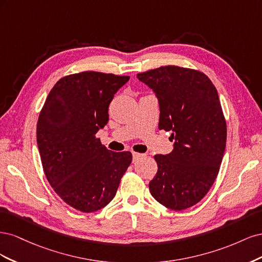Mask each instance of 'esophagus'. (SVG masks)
Wrapping results in <instances>:
<instances>
[{
	"label": "esophagus",
	"instance_id": "1",
	"mask_svg": "<svg viewBox=\"0 0 262 262\" xmlns=\"http://www.w3.org/2000/svg\"><path fill=\"white\" fill-rule=\"evenodd\" d=\"M144 155L143 154H140V153H136V152H133L132 153V157H133V162H137L138 160H140L141 157H143Z\"/></svg>",
	"mask_w": 262,
	"mask_h": 262
}]
</instances>
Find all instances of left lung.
<instances>
[{
  "instance_id": "1",
  "label": "left lung",
  "mask_w": 262,
  "mask_h": 262,
  "mask_svg": "<svg viewBox=\"0 0 262 262\" xmlns=\"http://www.w3.org/2000/svg\"><path fill=\"white\" fill-rule=\"evenodd\" d=\"M160 106L158 128L171 132L172 152L154 156L157 172L149 192L164 207L181 211L196 204L215 180L226 146V122L219 94L199 71L175 66L137 75Z\"/></svg>"
}]
</instances>
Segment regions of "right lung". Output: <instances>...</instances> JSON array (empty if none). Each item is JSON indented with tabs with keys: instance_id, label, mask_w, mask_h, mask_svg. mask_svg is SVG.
Returning <instances> with one entry per match:
<instances>
[{
	"instance_id": "obj_1",
	"label": "right lung",
	"mask_w": 262,
	"mask_h": 262,
	"mask_svg": "<svg viewBox=\"0 0 262 262\" xmlns=\"http://www.w3.org/2000/svg\"><path fill=\"white\" fill-rule=\"evenodd\" d=\"M129 76L82 72L53 86L37 123L43 171L61 199L91 213L114 199L132 162L130 152L116 153L95 137L108 123L114 95Z\"/></svg>"
}]
</instances>
